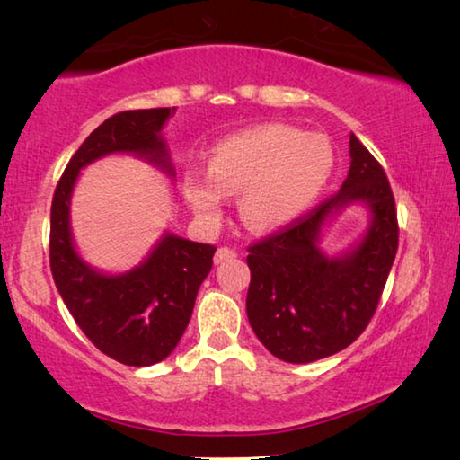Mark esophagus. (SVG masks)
Masks as SVG:
<instances>
[{
	"label": "esophagus",
	"mask_w": 460,
	"mask_h": 460,
	"mask_svg": "<svg viewBox=\"0 0 460 460\" xmlns=\"http://www.w3.org/2000/svg\"><path fill=\"white\" fill-rule=\"evenodd\" d=\"M235 255H237L235 249H231V247H219V249H217V253H215V261L221 263V261H225V260L235 258Z\"/></svg>",
	"instance_id": "esophagus-1"
}]
</instances>
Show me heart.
Segmentation results:
<instances>
[{"label": "heart", "mask_w": 460, "mask_h": 460, "mask_svg": "<svg viewBox=\"0 0 460 460\" xmlns=\"http://www.w3.org/2000/svg\"><path fill=\"white\" fill-rule=\"evenodd\" d=\"M334 168L329 139L270 123L215 146L208 172L184 170L186 199L205 221L221 217L227 194L243 192L241 217L252 229H274L318 199Z\"/></svg>", "instance_id": "1"}]
</instances>
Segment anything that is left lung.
<instances>
[{"label":"left lung","mask_w":460,"mask_h":460,"mask_svg":"<svg viewBox=\"0 0 460 460\" xmlns=\"http://www.w3.org/2000/svg\"><path fill=\"white\" fill-rule=\"evenodd\" d=\"M351 168L341 190L247 247V316L271 355L310 363L342 351L367 329L398 252V211L385 170L351 134ZM367 201L368 235L345 259L315 247L322 223L341 204Z\"/></svg>","instance_id":"left-lung-1"}]
</instances>
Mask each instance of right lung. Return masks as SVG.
<instances>
[{"mask_svg":"<svg viewBox=\"0 0 460 460\" xmlns=\"http://www.w3.org/2000/svg\"><path fill=\"white\" fill-rule=\"evenodd\" d=\"M174 113L176 107H158L111 115L75 152L52 197L54 284L93 345L131 367H147L174 351L189 326L202 279L213 268L217 247L166 235L139 268L121 276H103L76 255L68 207L81 168L111 152L147 155L172 174L160 129Z\"/></svg>","mask_w":460,"mask_h":460,"instance_id":"right-lung-1","label":"right lung"}]
</instances>
